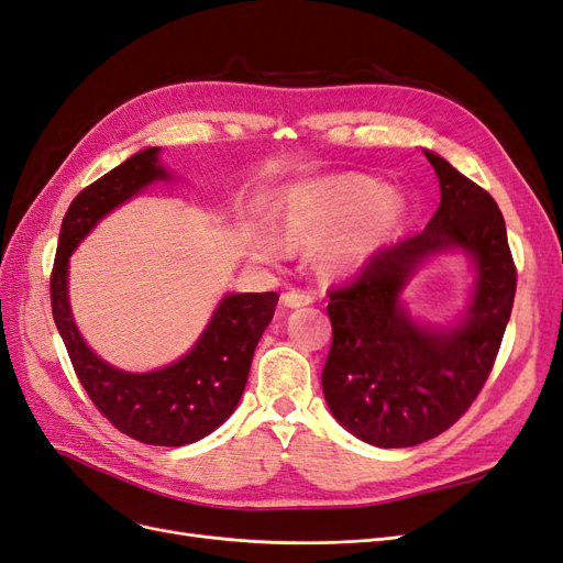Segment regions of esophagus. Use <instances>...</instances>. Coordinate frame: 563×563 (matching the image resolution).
<instances>
[{"label": "esophagus", "instance_id": "obj_1", "mask_svg": "<svg viewBox=\"0 0 563 563\" xmlns=\"http://www.w3.org/2000/svg\"><path fill=\"white\" fill-rule=\"evenodd\" d=\"M314 298L312 294H305V291H296V288H291V291H286L282 296V302L286 305V308H302V305H310Z\"/></svg>", "mask_w": 563, "mask_h": 563}]
</instances>
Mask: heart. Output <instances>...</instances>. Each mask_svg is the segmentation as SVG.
<instances>
[{
  "instance_id": "heart-1",
  "label": "heart",
  "mask_w": 563,
  "mask_h": 563,
  "mask_svg": "<svg viewBox=\"0 0 563 563\" xmlns=\"http://www.w3.org/2000/svg\"><path fill=\"white\" fill-rule=\"evenodd\" d=\"M404 216V199L362 176L302 185L286 199L275 218L279 242L291 251L317 249L323 275H347L362 267L373 251L395 232ZM255 258L275 261L267 240L251 244Z\"/></svg>"
}]
</instances>
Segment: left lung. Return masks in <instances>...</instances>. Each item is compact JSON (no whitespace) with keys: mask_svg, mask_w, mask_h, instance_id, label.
<instances>
[{"mask_svg":"<svg viewBox=\"0 0 563 563\" xmlns=\"http://www.w3.org/2000/svg\"><path fill=\"white\" fill-rule=\"evenodd\" d=\"M424 157L441 187L430 223L373 253L352 282L329 291L323 397L345 430L383 449L422 444L467 411L496 364L517 291L496 199L444 157ZM449 247H463L477 265L471 310L455 330H424L398 294L424 257Z\"/></svg>","mask_w":563,"mask_h":563,"instance_id":"8db88e82","label":"left lung"}]
</instances>
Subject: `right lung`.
I'll use <instances>...</instances> for the list:
<instances>
[{"instance_id":"1","label":"right lung","mask_w":563,"mask_h":563,"mask_svg":"<svg viewBox=\"0 0 563 563\" xmlns=\"http://www.w3.org/2000/svg\"><path fill=\"white\" fill-rule=\"evenodd\" d=\"M157 152L159 147L139 152L73 199L51 272V312L77 378L98 411L119 432L143 444L185 446L220 428L240 404L255 345L275 314L279 296L275 291L225 296L195 347L159 371H119L84 343L67 300V261L100 218L145 185L168 178Z\"/></svg>"}]
</instances>
